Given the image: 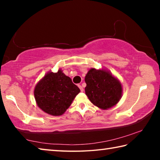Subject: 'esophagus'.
<instances>
[{
    "instance_id": "34e87169",
    "label": "esophagus",
    "mask_w": 160,
    "mask_h": 160,
    "mask_svg": "<svg viewBox=\"0 0 160 160\" xmlns=\"http://www.w3.org/2000/svg\"><path fill=\"white\" fill-rule=\"evenodd\" d=\"M78 87H79V88L80 89V91H81V92H83V91H84V89H83V88H82V86H81L80 85H78Z\"/></svg>"
}]
</instances>
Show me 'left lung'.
<instances>
[{
  "mask_svg": "<svg viewBox=\"0 0 160 160\" xmlns=\"http://www.w3.org/2000/svg\"><path fill=\"white\" fill-rule=\"evenodd\" d=\"M85 81L86 95L94 105L102 110L114 107L122 97V85L109 70L91 68L86 74Z\"/></svg>",
  "mask_w": 160,
  "mask_h": 160,
  "instance_id": "left-lung-1",
  "label": "left lung"
}]
</instances>
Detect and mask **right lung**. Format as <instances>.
Masks as SVG:
<instances>
[{
  "instance_id": "add662e5",
  "label": "right lung",
  "mask_w": 160,
  "mask_h": 160,
  "mask_svg": "<svg viewBox=\"0 0 160 160\" xmlns=\"http://www.w3.org/2000/svg\"><path fill=\"white\" fill-rule=\"evenodd\" d=\"M80 92L61 69L48 72L35 86L34 94L37 106L51 116H61L71 105Z\"/></svg>"
}]
</instances>
